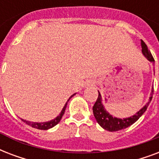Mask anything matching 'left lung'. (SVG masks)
<instances>
[{"label":"left lung","instance_id":"1","mask_svg":"<svg viewBox=\"0 0 159 159\" xmlns=\"http://www.w3.org/2000/svg\"><path fill=\"white\" fill-rule=\"evenodd\" d=\"M141 47H142L143 54L150 62H154V58H153V55L151 54L149 49L148 48V46L146 45V43L142 39H141ZM98 93H99V95H98V97H97V102L92 107L95 118L97 120V123L99 124L102 128L106 129V130L111 131V132H114V131H118L127 128V127L132 125L134 122L138 120L139 117L145 112L147 108H148V105L150 103L151 100H152V95L153 94V90H152V93H151V97L149 98V102L143 106L140 111H138L134 116L126 119L116 118V117L111 116L108 112H106V111L102 106V96H101L99 92H98Z\"/></svg>","mask_w":159,"mask_h":159}]
</instances>
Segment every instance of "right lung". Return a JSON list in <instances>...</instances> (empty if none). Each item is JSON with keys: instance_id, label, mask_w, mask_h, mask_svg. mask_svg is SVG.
Masks as SVG:
<instances>
[{"instance_id": "1", "label": "right lung", "mask_w": 159, "mask_h": 159, "mask_svg": "<svg viewBox=\"0 0 159 159\" xmlns=\"http://www.w3.org/2000/svg\"><path fill=\"white\" fill-rule=\"evenodd\" d=\"M75 95V94H73ZM73 95L71 96L70 98H72L73 97ZM70 98L67 100V102L69 101ZM67 102L65 104L64 107L62 108V111H61V113L59 114V116H57L54 120H50L48 121V122H43V123H35V122H30V121H27V120H22L25 122V124H27L28 125H30L31 127H33V128H35V129H43V130H46V129H48L50 128H53V126H55L56 125L59 123V121L61 120V119H62V116H63V114L65 112V110H66V107H67Z\"/></svg>"}]
</instances>
